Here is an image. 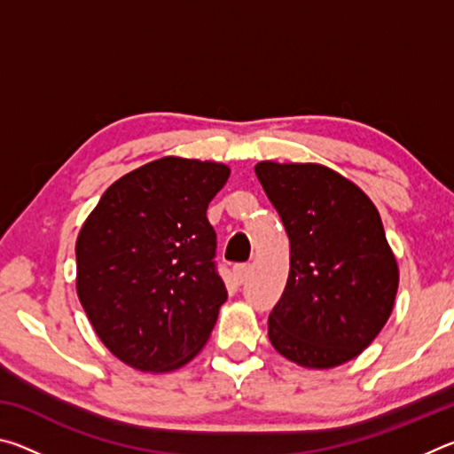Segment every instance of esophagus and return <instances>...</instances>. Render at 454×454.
I'll return each mask as SVG.
<instances>
[{"mask_svg":"<svg viewBox=\"0 0 454 454\" xmlns=\"http://www.w3.org/2000/svg\"><path fill=\"white\" fill-rule=\"evenodd\" d=\"M248 274H250V264H236L234 266V276L240 284L248 278Z\"/></svg>","mask_w":454,"mask_h":454,"instance_id":"obj_1","label":"esophagus"}]
</instances>
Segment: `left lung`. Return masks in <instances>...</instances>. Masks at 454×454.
I'll list each match as a JSON object with an SVG mask.
<instances>
[{
  "mask_svg": "<svg viewBox=\"0 0 454 454\" xmlns=\"http://www.w3.org/2000/svg\"><path fill=\"white\" fill-rule=\"evenodd\" d=\"M254 172L290 240V274L268 317V338L301 366L348 363L395 306L398 266L380 214L326 166L260 162Z\"/></svg>",
  "mask_w": 454,
  "mask_h": 454,
  "instance_id": "obj_1",
  "label": "left lung"
}]
</instances>
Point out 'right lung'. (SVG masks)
Masks as SVG:
<instances>
[{
    "label": "right lung",
    "instance_id": "1",
    "mask_svg": "<svg viewBox=\"0 0 454 454\" xmlns=\"http://www.w3.org/2000/svg\"><path fill=\"white\" fill-rule=\"evenodd\" d=\"M230 168L166 156L121 176L78 234V296L107 350L144 372L194 358L228 292L206 218Z\"/></svg>",
    "mask_w": 454,
    "mask_h": 454
}]
</instances>
